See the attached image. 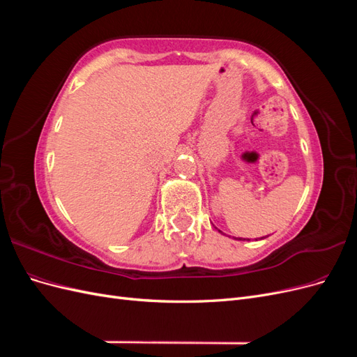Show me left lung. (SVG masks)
<instances>
[{
	"instance_id": "1",
	"label": "left lung",
	"mask_w": 357,
	"mask_h": 357,
	"mask_svg": "<svg viewBox=\"0 0 357 357\" xmlns=\"http://www.w3.org/2000/svg\"><path fill=\"white\" fill-rule=\"evenodd\" d=\"M219 232H220V231H219ZM262 238H264V236H262ZM238 240H243V238H238ZM244 240H247V238H244ZM244 240H243V241H244ZM247 241H250V240H247Z\"/></svg>"
}]
</instances>
